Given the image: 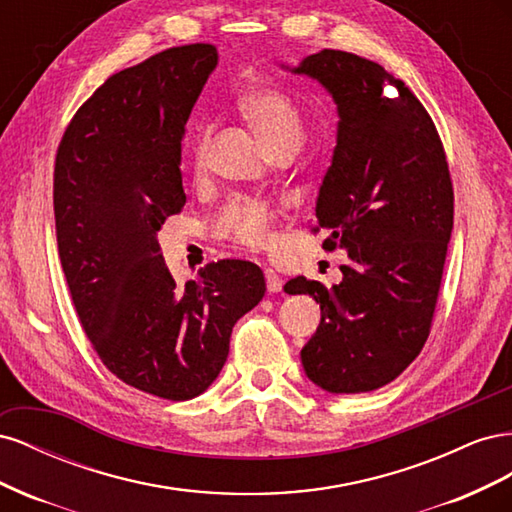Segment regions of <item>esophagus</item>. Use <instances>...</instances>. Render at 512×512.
<instances>
[{"instance_id": "obj_1", "label": "esophagus", "mask_w": 512, "mask_h": 512, "mask_svg": "<svg viewBox=\"0 0 512 512\" xmlns=\"http://www.w3.org/2000/svg\"><path fill=\"white\" fill-rule=\"evenodd\" d=\"M265 280H267V290L269 292H282L284 282H282V277L277 275L273 269H265Z\"/></svg>"}]
</instances>
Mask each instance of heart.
Masks as SVG:
<instances>
[{
	"mask_svg": "<svg viewBox=\"0 0 512 512\" xmlns=\"http://www.w3.org/2000/svg\"><path fill=\"white\" fill-rule=\"evenodd\" d=\"M241 113L258 132L271 156L280 151H299L307 136V121L299 104L280 89L252 91L241 100ZM211 128H203L196 141V168L205 166ZM271 209L256 198L235 196L215 215V232L247 247H262L269 241Z\"/></svg>",
	"mask_w": 512,
	"mask_h": 512,
	"instance_id": "heart-1",
	"label": "heart"
}]
</instances>
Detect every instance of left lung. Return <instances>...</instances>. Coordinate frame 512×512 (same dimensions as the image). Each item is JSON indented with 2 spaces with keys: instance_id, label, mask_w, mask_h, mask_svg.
Segmentation results:
<instances>
[{
  "instance_id": "left-lung-1",
  "label": "left lung",
  "mask_w": 512,
  "mask_h": 512,
  "mask_svg": "<svg viewBox=\"0 0 512 512\" xmlns=\"http://www.w3.org/2000/svg\"><path fill=\"white\" fill-rule=\"evenodd\" d=\"M284 68L318 81L337 104L316 218L331 230L324 250L350 258L333 288L305 277L284 286L320 303L301 363L322 391H376L427 342L453 232L446 153L425 106L376 61L324 49Z\"/></svg>"
}]
</instances>
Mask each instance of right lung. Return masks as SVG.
Listing matches in <instances>:
<instances>
[{"mask_svg":"<svg viewBox=\"0 0 512 512\" xmlns=\"http://www.w3.org/2000/svg\"><path fill=\"white\" fill-rule=\"evenodd\" d=\"M218 66L213 44L145 59L100 85L61 138L53 205L76 314L108 371L185 401L222 371L235 322L265 297L247 260L211 262L177 286L158 230L185 205V123Z\"/></svg>","mask_w":512,"mask_h":512,"instance_id":"1","label":"right lung"}]
</instances>
